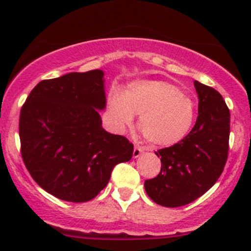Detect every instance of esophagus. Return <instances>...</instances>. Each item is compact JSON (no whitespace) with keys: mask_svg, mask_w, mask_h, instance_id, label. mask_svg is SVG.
Here are the masks:
<instances>
[{"mask_svg":"<svg viewBox=\"0 0 251 251\" xmlns=\"http://www.w3.org/2000/svg\"><path fill=\"white\" fill-rule=\"evenodd\" d=\"M143 151H144V149L141 148V147H135V148H133V158L135 159L138 158V156H140Z\"/></svg>","mask_w":251,"mask_h":251,"instance_id":"34e87169","label":"esophagus"}]
</instances>
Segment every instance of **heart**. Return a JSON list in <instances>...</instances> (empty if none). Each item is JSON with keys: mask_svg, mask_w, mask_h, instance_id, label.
Returning a JSON list of instances; mask_svg holds the SVG:
<instances>
[{"mask_svg": "<svg viewBox=\"0 0 251 251\" xmlns=\"http://www.w3.org/2000/svg\"><path fill=\"white\" fill-rule=\"evenodd\" d=\"M109 123L123 132L138 114V126L153 146L168 147L183 140L193 126L196 104L174 83L163 80L135 81L124 93L108 98Z\"/></svg>", "mask_w": 251, "mask_h": 251, "instance_id": "1", "label": "heart"}]
</instances>
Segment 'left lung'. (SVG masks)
Instances as JSON below:
<instances>
[{
  "label": "left lung",
  "mask_w": 251,
  "mask_h": 251,
  "mask_svg": "<svg viewBox=\"0 0 251 251\" xmlns=\"http://www.w3.org/2000/svg\"><path fill=\"white\" fill-rule=\"evenodd\" d=\"M198 118L191 132L178 143L155 151L160 174L144 182L154 203L177 207L206 193L224 171L228 155L229 109L212 87L194 81Z\"/></svg>",
  "instance_id": "obj_1"
}]
</instances>
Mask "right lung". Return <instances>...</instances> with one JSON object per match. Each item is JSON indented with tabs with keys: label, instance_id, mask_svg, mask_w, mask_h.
Listing matches in <instances>:
<instances>
[{
	"label": "right lung",
	"instance_id": "obj_1",
	"mask_svg": "<svg viewBox=\"0 0 251 251\" xmlns=\"http://www.w3.org/2000/svg\"><path fill=\"white\" fill-rule=\"evenodd\" d=\"M105 105L100 69L44 80L27 96L19 119L23 160L55 198L91 201L107 186L114 166L132 158L133 144L102 127Z\"/></svg>",
	"mask_w": 251,
	"mask_h": 251
}]
</instances>
